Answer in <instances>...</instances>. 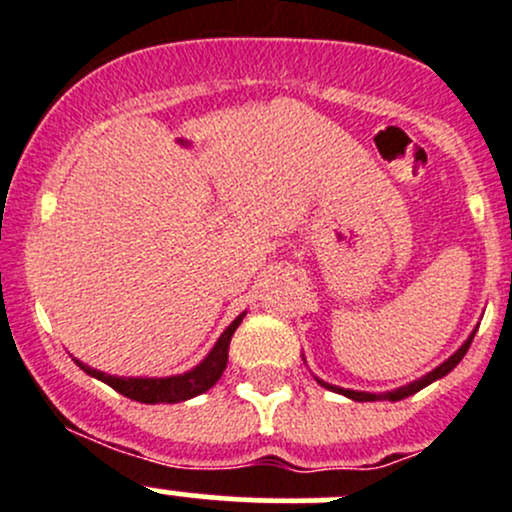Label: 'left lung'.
<instances>
[{"label": "left lung", "mask_w": 512, "mask_h": 512, "mask_svg": "<svg viewBox=\"0 0 512 512\" xmlns=\"http://www.w3.org/2000/svg\"><path fill=\"white\" fill-rule=\"evenodd\" d=\"M476 332H478V329H473L471 337H468L466 342H463L461 347L456 349V352H453L451 356H448V359L443 361V364H438L436 369H431V371H428V374H423L421 379L411 381V384H406V386H399V389L381 391V394H371V391H354V389H342V386L327 384V381H322V379H319V376H314V379H317V384H319V386H324V389L334 391V394L347 396V399H352V401H401V399H406V396L416 394V391L426 389V386H428V384H433V381L443 379V376H446L448 371L456 369L458 361H461L463 356H466L468 347H471V342H473V337H476Z\"/></svg>", "instance_id": "1"}]
</instances>
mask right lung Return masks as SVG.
I'll return each instance as SVG.
<instances>
[{
    "label": "right lung",
    "instance_id": "1",
    "mask_svg": "<svg viewBox=\"0 0 512 512\" xmlns=\"http://www.w3.org/2000/svg\"><path fill=\"white\" fill-rule=\"evenodd\" d=\"M242 317H245V312H242L240 317L232 319V324L220 334V339L215 342V347L210 349L208 356L190 371H183V374L160 376V379H151V376H111L103 374V371L98 369H91L84 361H74L79 369L86 371V374L103 381V384H108L111 389H116L118 394L128 396V399L141 401V404H178V401H188L193 399V396L205 394V391H208L210 386H215V381L223 376L227 366L230 339L232 334H235V329L240 327Z\"/></svg>",
    "mask_w": 512,
    "mask_h": 512
}]
</instances>
